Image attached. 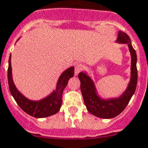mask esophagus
Masks as SVG:
<instances>
[{
	"label": "esophagus",
	"instance_id": "34e87169",
	"mask_svg": "<svg viewBox=\"0 0 148 148\" xmlns=\"http://www.w3.org/2000/svg\"><path fill=\"white\" fill-rule=\"evenodd\" d=\"M83 68H84V66H83V64H77L75 66V75L77 76L79 73H80L82 70H83Z\"/></svg>",
	"mask_w": 148,
	"mask_h": 148
}]
</instances>
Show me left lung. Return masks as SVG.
<instances>
[{
    "instance_id": "obj_1",
    "label": "left lung",
    "mask_w": 148,
    "mask_h": 148,
    "mask_svg": "<svg viewBox=\"0 0 148 148\" xmlns=\"http://www.w3.org/2000/svg\"><path fill=\"white\" fill-rule=\"evenodd\" d=\"M116 42L127 44L131 58L130 81L128 83L127 89L119 97H101L98 94L93 80L88 75L87 72H80L78 75L80 80V90L88 111L92 115L101 119H113L120 114L127 107L132 96L134 95L137 85V56L132 47L130 37L126 33L119 31Z\"/></svg>"
}]
</instances>
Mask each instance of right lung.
<instances>
[{"label": "right lung", "instance_id": "1", "mask_svg": "<svg viewBox=\"0 0 148 148\" xmlns=\"http://www.w3.org/2000/svg\"><path fill=\"white\" fill-rule=\"evenodd\" d=\"M19 39V38H18ZM74 76V67L72 66L66 69L57 81L56 88L48 96L38 101L28 99L18 90L14 84L12 76V67H11V55L9 59L8 68V83L11 95L20 106L21 110L25 111L32 117L40 119L46 118L53 114H56L60 110L62 105V94L65 87L68 84V80Z\"/></svg>", "mask_w": 148, "mask_h": 148}]
</instances>
